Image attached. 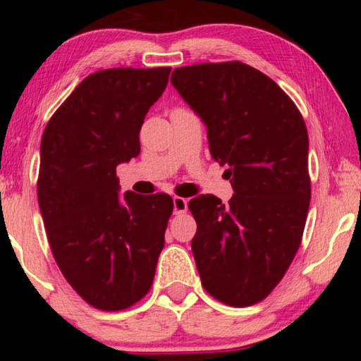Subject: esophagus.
I'll use <instances>...</instances> for the list:
<instances>
[{
  "label": "esophagus",
  "instance_id": "obj_1",
  "mask_svg": "<svg viewBox=\"0 0 361 361\" xmlns=\"http://www.w3.org/2000/svg\"><path fill=\"white\" fill-rule=\"evenodd\" d=\"M172 205H174V214H184L187 210V200L184 197H174L172 199Z\"/></svg>",
  "mask_w": 361,
  "mask_h": 361
}]
</instances>
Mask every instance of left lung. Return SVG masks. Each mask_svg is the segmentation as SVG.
Here are the masks:
<instances>
[{"label":"left lung","instance_id":"obj_1","mask_svg":"<svg viewBox=\"0 0 361 361\" xmlns=\"http://www.w3.org/2000/svg\"><path fill=\"white\" fill-rule=\"evenodd\" d=\"M171 83L205 125L210 154L228 166L235 189L226 205L210 194L189 202L202 284L228 305L256 304L283 279L307 219L302 115L278 83L243 62L176 68Z\"/></svg>","mask_w":361,"mask_h":361}]
</instances>
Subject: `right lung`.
Here are the masks:
<instances>
[{
    "mask_svg": "<svg viewBox=\"0 0 361 361\" xmlns=\"http://www.w3.org/2000/svg\"><path fill=\"white\" fill-rule=\"evenodd\" d=\"M169 73H92L44 130L37 200L49 245L68 284L97 309L130 307L154 279L172 199L121 195L116 167L140 156V130Z\"/></svg>",
    "mask_w": 361,
    "mask_h": 361,
    "instance_id": "obj_1",
    "label": "right lung"
}]
</instances>
